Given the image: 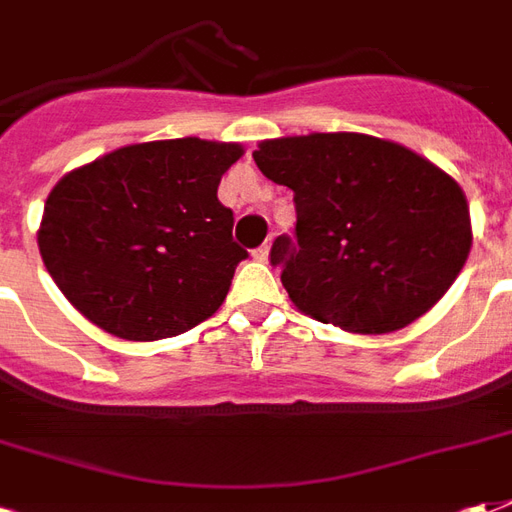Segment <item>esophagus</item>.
Instances as JSON below:
<instances>
[{
  "label": "esophagus",
  "mask_w": 512,
  "mask_h": 512,
  "mask_svg": "<svg viewBox=\"0 0 512 512\" xmlns=\"http://www.w3.org/2000/svg\"><path fill=\"white\" fill-rule=\"evenodd\" d=\"M270 242H264V245H261V248H256V251H253V259L256 261H267L270 259Z\"/></svg>",
  "instance_id": "esophagus-1"
}]
</instances>
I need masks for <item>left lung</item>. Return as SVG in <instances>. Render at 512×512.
Wrapping results in <instances>:
<instances>
[{
    "mask_svg": "<svg viewBox=\"0 0 512 512\" xmlns=\"http://www.w3.org/2000/svg\"><path fill=\"white\" fill-rule=\"evenodd\" d=\"M253 160L294 190V234L272 242L270 261L316 322L393 333L434 308L464 267V190L412 149L363 133H311L261 141Z\"/></svg>",
    "mask_w": 512,
    "mask_h": 512,
    "instance_id": "8db88e82",
    "label": "left lung"
}]
</instances>
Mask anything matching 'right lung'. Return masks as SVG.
<instances>
[{
    "label": "right lung",
    "mask_w": 512,
    "mask_h": 512,
    "mask_svg": "<svg viewBox=\"0 0 512 512\" xmlns=\"http://www.w3.org/2000/svg\"><path fill=\"white\" fill-rule=\"evenodd\" d=\"M240 144L147 141L59 179L37 231L59 292L125 341L188 333L218 311L248 251L218 201Z\"/></svg>",
    "instance_id": "right-lung-1"
}]
</instances>
